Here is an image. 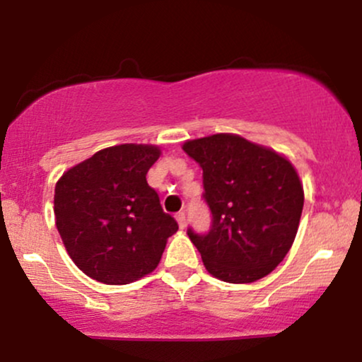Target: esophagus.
I'll use <instances>...</instances> for the list:
<instances>
[{
  "label": "esophagus",
  "mask_w": 362,
  "mask_h": 362,
  "mask_svg": "<svg viewBox=\"0 0 362 362\" xmlns=\"http://www.w3.org/2000/svg\"><path fill=\"white\" fill-rule=\"evenodd\" d=\"M175 219H177L178 226H180V230H184V228H185V224H187V221H185V213H177Z\"/></svg>",
  "instance_id": "1"
}]
</instances>
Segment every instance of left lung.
<instances>
[{"mask_svg":"<svg viewBox=\"0 0 362 362\" xmlns=\"http://www.w3.org/2000/svg\"><path fill=\"white\" fill-rule=\"evenodd\" d=\"M182 149L201 165L204 199L213 213L209 233L187 231L206 271L233 284L271 274L296 238L305 202L293 163L230 132L189 139Z\"/></svg>","mask_w":362,"mask_h":362,"instance_id":"1","label":"left lung"}]
</instances>
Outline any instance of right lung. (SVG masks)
<instances>
[{"mask_svg":"<svg viewBox=\"0 0 362 362\" xmlns=\"http://www.w3.org/2000/svg\"><path fill=\"white\" fill-rule=\"evenodd\" d=\"M155 144H119L62 173L54 214L76 267L103 284H129L160 264L178 224L163 213L146 173L160 158Z\"/></svg>","mask_w":362,"mask_h":362,"instance_id":"right-lung-1","label":"right lung"}]
</instances>
